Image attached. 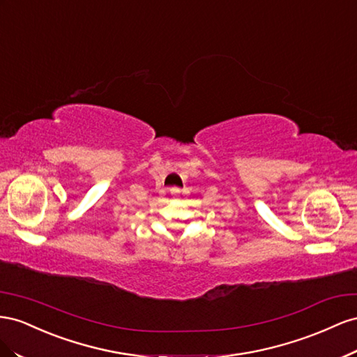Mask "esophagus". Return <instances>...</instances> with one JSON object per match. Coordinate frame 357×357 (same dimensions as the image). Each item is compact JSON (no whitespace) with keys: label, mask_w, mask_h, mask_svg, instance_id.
<instances>
[{"label":"esophagus","mask_w":357,"mask_h":357,"mask_svg":"<svg viewBox=\"0 0 357 357\" xmlns=\"http://www.w3.org/2000/svg\"><path fill=\"white\" fill-rule=\"evenodd\" d=\"M179 192H181V190H179V188H176V187L170 188V195H172L173 197H178V196H179Z\"/></svg>","instance_id":"34e87169"}]
</instances>
